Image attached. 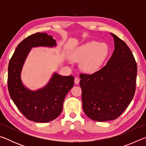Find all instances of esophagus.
Here are the masks:
<instances>
[{
    "label": "esophagus",
    "mask_w": 146,
    "mask_h": 146,
    "mask_svg": "<svg viewBox=\"0 0 146 146\" xmlns=\"http://www.w3.org/2000/svg\"><path fill=\"white\" fill-rule=\"evenodd\" d=\"M79 82H80V79L77 77H75V84H78Z\"/></svg>",
    "instance_id": "34e87169"
}]
</instances>
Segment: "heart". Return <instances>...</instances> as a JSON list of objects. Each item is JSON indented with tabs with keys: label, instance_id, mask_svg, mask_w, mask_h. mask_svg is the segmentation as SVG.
I'll use <instances>...</instances> for the list:
<instances>
[{
	"label": "heart",
	"instance_id": "obj_1",
	"mask_svg": "<svg viewBox=\"0 0 146 146\" xmlns=\"http://www.w3.org/2000/svg\"><path fill=\"white\" fill-rule=\"evenodd\" d=\"M108 54L107 44L91 40L74 49L70 53V58L72 61H81V70L86 73H91L101 67Z\"/></svg>",
	"mask_w": 146,
	"mask_h": 146
}]
</instances>
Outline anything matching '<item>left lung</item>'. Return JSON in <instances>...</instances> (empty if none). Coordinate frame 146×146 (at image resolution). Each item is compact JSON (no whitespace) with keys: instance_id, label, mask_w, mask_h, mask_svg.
Segmentation results:
<instances>
[{"instance_id":"8db88e82","label":"left lung","mask_w":146,"mask_h":146,"mask_svg":"<svg viewBox=\"0 0 146 146\" xmlns=\"http://www.w3.org/2000/svg\"><path fill=\"white\" fill-rule=\"evenodd\" d=\"M115 49L106 65L91 75L80 74L82 108L95 121L115 120L134 97L137 66L127 44L115 35Z\"/></svg>"}]
</instances>
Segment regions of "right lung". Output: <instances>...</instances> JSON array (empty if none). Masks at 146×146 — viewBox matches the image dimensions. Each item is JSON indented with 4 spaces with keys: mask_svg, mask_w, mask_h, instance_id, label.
Wrapping results in <instances>:
<instances>
[{
    "mask_svg": "<svg viewBox=\"0 0 146 146\" xmlns=\"http://www.w3.org/2000/svg\"><path fill=\"white\" fill-rule=\"evenodd\" d=\"M56 46V42L51 35L46 33L33 34L17 46L9 63V95L20 111L36 122H48L57 118L62 111L66 95L73 87V76H62L56 72L46 86L36 90H29L22 81V70L31 48Z\"/></svg>",
    "mask_w": 146,
    "mask_h": 146,
    "instance_id": "right-lung-1",
    "label": "right lung"
}]
</instances>
